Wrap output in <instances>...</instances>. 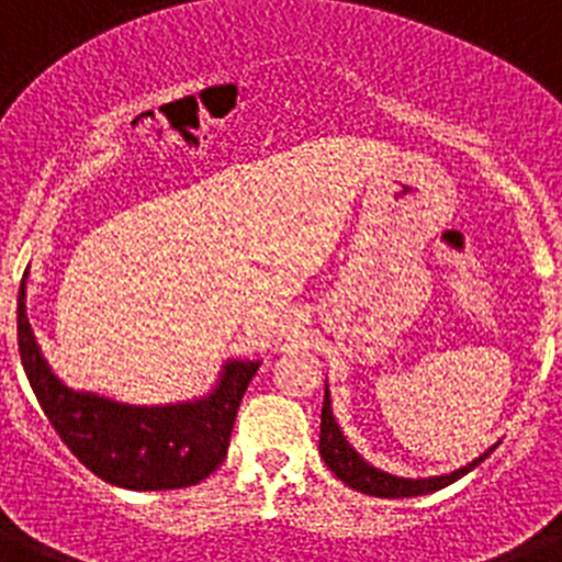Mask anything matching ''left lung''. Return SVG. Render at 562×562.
<instances>
[{
    "label": "left lung",
    "mask_w": 562,
    "mask_h": 562,
    "mask_svg": "<svg viewBox=\"0 0 562 562\" xmlns=\"http://www.w3.org/2000/svg\"><path fill=\"white\" fill-rule=\"evenodd\" d=\"M493 450L495 448H490L475 461H470L467 467L456 470V473L434 475V479H400V475H391L385 473V470H376L374 464H369V461L362 459V456L351 448L349 441H346L340 425L335 422V414H331L329 389H326L324 411H321V456H324L326 467H329L331 473H335L342 484H349L351 490H357V493L376 495V498H414V495L436 493V490H445L448 484L459 481L461 475L470 473V470L479 467Z\"/></svg>",
    "instance_id": "8db88e82"
}]
</instances>
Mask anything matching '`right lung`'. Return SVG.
Listing matches in <instances>:
<instances>
[{"mask_svg": "<svg viewBox=\"0 0 562 562\" xmlns=\"http://www.w3.org/2000/svg\"><path fill=\"white\" fill-rule=\"evenodd\" d=\"M27 270L19 284L16 329L24 374L61 441L98 479L123 490H182L225 461L236 411L258 360H227L216 389L177 405H126L67 389L42 357L27 321Z\"/></svg>", "mask_w": 562, "mask_h": 562, "instance_id": "obj_1", "label": "right lung"}]
</instances>
